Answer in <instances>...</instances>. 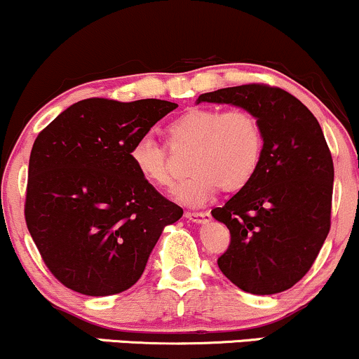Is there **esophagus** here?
I'll use <instances>...</instances> for the list:
<instances>
[{
  "mask_svg": "<svg viewBox=\"0 0 359 359\" xmlns=\"http://www.w3.org/2000/svg\"><path fill=\"white\" fill-rule=\"evenodd\" d=\"M185 217L194 222H205L209 219L208 211H185Z\"/></svg>",
  "mask_w": 359,
  "mask_h": 359,
  "instance_id": "34e87169",
  "label": "esophagus"
}]
</instances>
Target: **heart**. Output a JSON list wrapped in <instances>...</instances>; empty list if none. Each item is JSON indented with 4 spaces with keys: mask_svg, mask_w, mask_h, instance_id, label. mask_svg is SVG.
I'll return each instance as SVG.
<instances>
[{
    "mask_svg": "<svg viewBox=\"0 0 359 359\" xmlns=\"http://www.w3.org/2000/svg\"><path fill=\"white\" fill-rule=\"evenodd\" d=\"M170 148H192L189 177L177 196L187 204H203L217 189L238 191L257 174L263 155V131L250 111L194 108L170 123ZM133 167L156 189L174 185L168 147L142 137L130 150Z\"/></svg>",
    "mask_w": 359,
    "mask_h": 359,
    "instance_id": "obj_1",
    "label": "heart"
}]
</instances>
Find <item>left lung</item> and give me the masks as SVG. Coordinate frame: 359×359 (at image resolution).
<instances>
[{"label": "left lung", "instance_id": "obj_1", "mask_svg": "<svg viewBox=\"0 0 359 359\" xmlns=\"http://www.w3.org/2000/svg\"><path fill=\"white\" fill-rule=\"evenodd\" d=\"M197 102L240 106L257 116L263 131L257 174L211 211L231 234L217 266L250 294L294 287L331 229L334 165L320 125L297 97L269 84L217 89Z\"/></svg>", "mask_w": 359, "mask_h": 359}]
</instances>
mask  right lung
I'll list each match as a JSON object with an SVG mask.
<instances>
[{"instance_id":"add662e5","label":"right lung","mask_w":359,"mask_h":359,"mask_svg":"<svg viewBox=\"0 0 359 359\" xmlns=\"http://www.w3.org/2000/svg\"><path fill=\"white\" fill-rule=\"evenodd\" d=\"M175 102L82 100L36 137L25 221L62 285L93 297L138 282L163 228L182 208L142 179L130 158L138 138Z\"/></svg>"}]
</instances>
